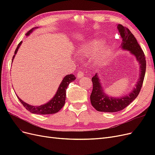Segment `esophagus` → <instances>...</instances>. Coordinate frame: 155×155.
Returning <instances> with one entry per match:
<instances>
[{
  "label": "esophagus",
  "mask_w": 155,
  "mask_h": 155,
  "mask_svg": "<svg viewBox=\"0 0 155 155\" xmlns=\"http://www.w3.org/2000/svg\"><path fill=\"white\" fill-rule=\"evenodd\" d=\"M84 75H85V74H84L83 71H81V70H79L77 73V77L78 78H81L84 76Z\"/></svg>",
  "instance_id": "esophagus-1"
}]
</instances>
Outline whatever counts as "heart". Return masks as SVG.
I'll use <instances>...</instances> for the list:
<instances>
[{"instance_id": "b5f03b06", "label": "heart", "mask_w": 155, "mask_h": 155, "mask_svg": "<svg viewBox=\"0 0 155 155\" xmlns=\"http://www.w3.org/2000/svg\"><path fill=\"white\" fill-rule=\"evenodd\" d=\"M104 44L102 40H96L89 43L86 47L84 48L83 52L87 56H93L95 55L99 50L97 55V59L98 61H103L109 52V47L108 46H101Z\"/></svg>"}]
</instances>
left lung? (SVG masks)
Masks as SVG:
<instances>
[{"instance_id":"8db88e82","label":"left lung","mask_w":155,"mask_h":155,"mask_svg":"<svg viewBox=\"0 0 155 155\" xmlns=\"http://www.w3.org/2000/svg\"><path fill=\"white\" fill-rule=\"evenodd\" d=\"M118 28L122 38L121 47L123 49L130 51L131 54H134L140 64V78L137 81V87L131 93L127 96L116 98L109 97L104 92V89L102 88L100 83L99 77L96 74L95 76L92 78L93 88L91 95V102L94 108L100 112H115L125 109L139 94L145 77L146 61L142 49L134 35L127 28L124 27L121 25H118Z\"/></svg>"}]
</instances>
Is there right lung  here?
Instances as JSON below:
<instances>
[{
    "instance_id": "1",
    "label": "right lung",
    "mask_w": 155,
    "mask_h": 155,
    "mask_svg": "<svg viewBox=\"0 0 155 155\" xmlns=\"http://www.w3.org/2000/svg\"><path fill=\"white\" fill-rule=\"evenodd\" d=\"M34 28L30 30L29 31L26 33V35H30V33L33 31ZM22 43V41H21L18 43L17 47L15 51V54H17V51H18V48L21 46ZM15 55H13L12 61L13 60V58H15ZM76 79V78L73 74H68L67 76H65L61 83L60 84V85L58 88V90L56 92L55 95L54 97L51 99L50 101H48L47 104L45 105H41L39 107L36 106H32L29 104H26V103L24 102L22 100H21L19 97H18V100L24 106L26 109H27L28 111L33 114H55L56 112H59L61 109H62V107L64 106L65 104V99H66V88L68 87L69 83L72 82Z\"/></svg>"
}]
</instances>
